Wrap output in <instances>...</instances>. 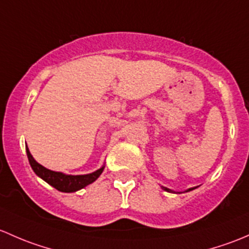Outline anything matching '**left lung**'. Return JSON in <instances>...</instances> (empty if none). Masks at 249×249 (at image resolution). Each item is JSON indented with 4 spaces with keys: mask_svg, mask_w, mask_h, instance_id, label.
I'll use <instances>...</instances> for the list:
<instances>
[{
    "mask_svg": "<svg viewBox=\"0 0 249 249\" xmlns=\"http://www.w3.org/2000/svg\"><path fill=\"white\" fill-rule=\"evenodd\" d=\"M192 189H194V188H189V189H188V191H187V192L192 191ZM164 191H166V192H171V191H170V189H169V188H165V187H164Z\"/></svg>",
    "mask_w": 249,
    "mask_h": 249,
    "instance_id": "1",
    "label": "left lung"
}]
</instances>
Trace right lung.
Instances as JSON below:
<instances>
[{
	"label": "right lung",
	"mask_w": 249,
	"mask_h": 249,
	"mask_svg": "<svg viewBox=\"0 0 249 249\" xmlns=\"http://www.w3.org/2000/svg\"><path fill=\"white\" fill-rule=\"evenodd\" d=\"M26 152L27 157H29V162L31 164V168L33 169L36 175H38L40 178H43L45 182H48L50 186H53V188H56L57 191L66 192V193L76 192L79 191V189L86 187L87 184L92 183V182H94L99 176H101V174L103 173L104 170V166H102V168L98 169L97 171H94V173L92 174H87V175H66V174L57 173V171L49 170V169L40 165L38 162H36V160L30 153L27 146Z\"/></svg>",
	"instance_id": "1"
}]
</instances>
